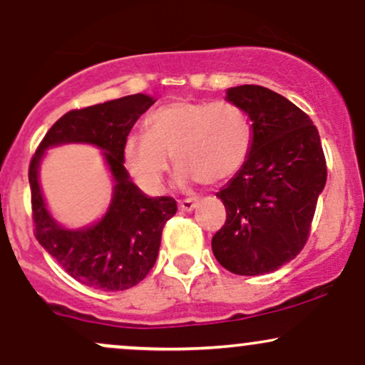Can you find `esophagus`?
<instances>
[{"instance_id": "esophagus-1", "label": "esophagus", "mask_w": 365, "mask_h": 365, "mask_svg": "<svg viewBox=\"0 0 365 365\" xmlns=\"http://www.w3.org/2000/svg\"><path fill=\"white\" fill-rule=\"evenodd\" d=\"M197 202H199V200L194 199V197H188V199L178 200V207H180V211L190 212V211H194V209L197 207Z\"/></svg>"}]
</instances>
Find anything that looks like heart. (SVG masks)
<instances>
[{"label": "heart", "instance_id": "obj_1", "mask_svg": "<svg viewBox=\"0 0 365 365\" xmlns=\"http://www.w3.org/2000/svg\"><path fill=\"white\" fill-rule=\"evenodd\" d=\"M252 149V127L232 101L177 99L145 120V133H132L123 144V161L135 182L159 192L171 156L178 182L199 180L215 185L242 170Z\"/></svg>", "mask_w": 365, "mask_h": 365}]
</instances>
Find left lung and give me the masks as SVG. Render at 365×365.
I'll list each match as a JSON object with an SVG mask.
<instances>
[{
	"label": "left lung",
	"instance_id": "1",
	"mask_svg": "<svg viewBox=\"0 0 365 365\" xmlns=\"http://www.w3.org/2000/svg\"><path fill=\"white\" fill-rule=\"evenodd\" d=\"M226 94L252 120L254 137L245 165L216 194L226 221L212 237V252L235 274L273 273L311 235L328 177L319 132L300 108L266 87L238 86Z\"/></svg>",
	"mask_w": 365,
	"mask_h": 365
}]
</instances>
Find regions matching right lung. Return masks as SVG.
<instances>
[{
	"mask_svg": "<svg viewBox=\"0 0 365 365\" xmlns=\"http://www.w3.org/2000/svg\"><path fill=\"white\" fill-rule=\"evenodd\" d=\"M153 103L149 96L133 94L65 113L48 130L29 165L37 242L66 273L86 287L120 292L142 282L156 262L166 221L177 212L173 197H145L123 166L125 140L133 123ZM65 141H89L101 147L117 182L107 216L98 225L77 232L63 230L53 223L36 180L43 150Z\"/></svg>",
	"mask_w": 365,
	"mask_h": 365,
	"instance_id": "1",
	"label": "right lung"
}]
</instances>
